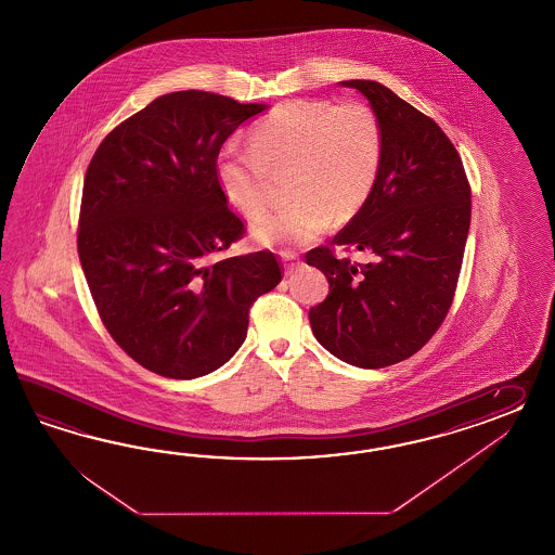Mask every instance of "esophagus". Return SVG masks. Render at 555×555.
Instances as JSON below:
<instances>
[{
    "mask_svg": "<svg viewBox=\"0 0 555 555\" xmlns=\"http://www.w3.org/2000/svg\"><path fill=\"white\" fill-rule=\"evenodd\" d=\"M281 256H283V262H285L286 274H291L299 264V256L293 255V253H283Z\"/></svg>",
    "mask_w": 555,
    "mask_h": 555,
    "instance_id": "34e87169",
    "label": "esophagus"
}]
</instances>
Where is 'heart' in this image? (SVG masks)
<instances>
[{
    "label": "heart",
    "mask_w": 555,
    "mask_h": 555,
    "mask_svg": "<svg viewBox=\"0 0 555 555\" xmlns=\"http://www.w3.org/2000/svg\"><path fill=\"white\" fill-rule=\"evenodd\" d=\"M384 155V129L361 101H291L258 122L250 147L228 145L216 178L225 199L246 216L269 204L270 171L293 167L291 204L256 218L253 238L262 246L293 248L323 234L333 216L347 220L374 192Z\"/></svg>",
    "instance_id": "obj_1"
}]
</instances>
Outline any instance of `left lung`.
Returning <instances> with one entry per match:
<instances>
[{
  "label": "left lung",
  "mask_w": 555,
  "mask_h": 555,
  "mask_svg": "<svg viewBox=\"0 0 555 555\" xmlns=\"http://www.w3.org/2000/svg\"><path fill=\"white\" fill-rule=\"evenodd\" d=\"M360 90L384 129L374 192L331 244L370 253L365 264L330 246L307 264L330 281L309 311L317 341L356 367L377 370L414 356L442 325L454 299L470 225V185L459 151L435 120L375 80Z\"/></svg>",
  "instance_id": "8db88e82"
}]
</instances>
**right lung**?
<instances>
[{"instance_id":"1","label":"right lung","mask_w":555,"mask_h":555,"mask_svg":"<svg viewBox=\"0 0 555 555\" xmlns=\"http://www.w3.org/2000/svg\"><path fill=\"white\" fill-rule=\"evenodd\" d=\"M267 105L169 92L90 159L78 256L120 349L153 374L194 379L240 349L255 300L281 283L269 250L216 258L244 234L216 178L225 139Z\"/></svg>"}]
</instances>
